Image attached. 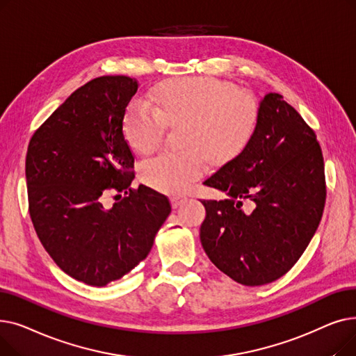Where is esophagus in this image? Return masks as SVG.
I'll return each mask as SVG.
<instances>
[{
    "label": "esophagus",
    "instance_id": "1",
    "mask_svg": "<svg viewBox=\"0 0 356 356\" xmlns=\"http://www.w3.org/2000/svg\"><path fill=\"white\" fill-rule=\"evenodd\" d=\"M170 200H172V207L177 208V207H180L181 203L186 202V197L184 196H173Z\"/></svg>",
    "mask_w": 356,
    "mask_h": 356
}]
</instances>
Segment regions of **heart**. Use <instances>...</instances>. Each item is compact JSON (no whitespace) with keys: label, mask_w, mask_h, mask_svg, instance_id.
I'll return each instance as SVG.
<instances>
[{"label":"heart","mask_w":356,"mask_h":356,"mask_svg":"<svg viewBox=\"0 0 356 356\" xmlns=\"http://www.w3.org/2000/svg\"><path fill=\"white\" fill-rule=\"evenodd\" d=\"M156 106L143 99L129 104L124 131L137 152L148 154L164 140L168 125L183 122L179 149L144 161L140 177L165 193H181L213 164L236 159L252 141L259 122V102L228 81L209 76L167 81L154 89Z\"/></svg>","instance_id":"b5f03b06"}]
</instances>
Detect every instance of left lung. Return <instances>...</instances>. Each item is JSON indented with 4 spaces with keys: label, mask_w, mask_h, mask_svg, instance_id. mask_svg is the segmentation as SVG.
Listing matches in <instances>:
<instances>
[{
    "label": "left lung",
    "mask_w": 356,
    "mask_h": 356,
    "mask_svg": "<svg viewBox=\"0 0 356 356\" xmlns=\"http://www.w3.org/2000/svg\"><path fill=\"white\" fill-rule=\"evenodd\" d=\"M204 184L229 197L200 200L207 209L202 247L222 273L244 286L283 277L302 257L323 216L321 144L280 93H268L259 102L257 133L244 153Z\"/></svg>",
    "instance_id": "left-lung-1"
}]
</instances>
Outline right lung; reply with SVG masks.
<instances>
[{
    "label": "right lung",
    "instance_id": "right-lung-1",
    "mask_svg": "<svg viewBox=\"0 0 356 356\" xmlns=\"http://www.w3.org/2000/svg\"><path fill=\"white\" fill-rule=\"evenodd\" d=\"M137 89L128 76L89 81L35 129L27 148L35 234L67 275L93 287L137 267L172 212L167 196L144 184L131 188L134 154L124 115Z\"/></svg>",
    "mask_w": 356,
    "mask_h": 356
}]
</instances>
